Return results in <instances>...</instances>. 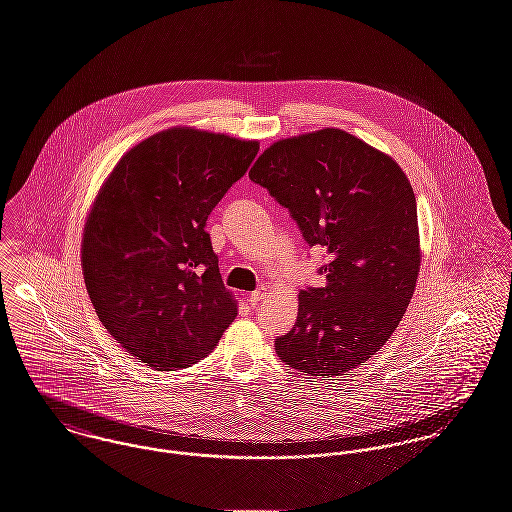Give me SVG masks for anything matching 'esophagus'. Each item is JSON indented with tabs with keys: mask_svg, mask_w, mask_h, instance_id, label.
I'll list each match as a JSON object with an SVG mask.
<instances>
[{
	"mask_svg": "<svg viewBox=\"0 0 512 512\" xmlns=\"http://www.w3.org/2000/svg\"><path fill=\"white\" fill-rule=\"evenodd\" d=\"M266 295H268V287L264 285V287H260V289H256V291H252V293H250V297H248V301H250V305H258Z\"/></svg>",
	"mask_w": 512,
	"mask_h": 512,
	"instance_id": "1",
	"label": "esophagus"
}]
</instances>
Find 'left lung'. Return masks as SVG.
<instances>
[{"instance_id":"1","label":"left lung","mask_w":512,"mask_h":512,"mask_svg":"<svg viewBox=\"0 0 512 512\" xmlns=\"http://www.w3.org/2000/svg\"><path fill=\"white\" fill-rule=\"evenodd\" d=\"M250 180L266 187L309 246H323V287L299 293L279 360L305 375L346 373L387 342L419 278L417 199L403 170L340 129L274 142Z\"/></svg>"}]
</instances>
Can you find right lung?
Returning <instances> with one entry per match:
<instances>
[{
    "mask_svg": "<svg viewBox=\"0 0 512 512\" xmlns=\"http://www.w3.org/2000/svg\"><path fill=\"white\" fill-rule=\"evenodd\" d=\"M260 144L168 129L131 148L93 201L82 268L107 332L154 370L205 358L236 317L207 219Z\"/></svg>",
    "mask_w": 512,
    "mask_h": 512,
    "instance_id": "right-lung-1",
    "label": "right lung"
}]
</instances>
